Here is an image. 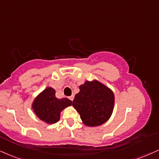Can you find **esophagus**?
<instances>
[{
	"mask_svg": "<svg viewBox=\"0 0 159 159\" xmlns=\"http://www.w3.org/2000/svg\"><path fill=\"white\" fill-rule=\"evenodd\" d=\"M69 98H70V100H71V101H73V99H74V95H72L71 96H70V97H69Z\"/></svg>",
	"mask_w": 159,
	"mask_h": 159,
	"instance_id": "esophagus-1",
	"label": "esophagus"
}]
</instances>
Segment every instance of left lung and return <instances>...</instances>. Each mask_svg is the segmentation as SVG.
<instances>
[{"label":"left lung","instance_id":"8db88e82","mask_svg":"<svg viewBox=\"0 0 159 159\" xmlns=\"http://www.w3.org/2000/svg\"><path fill=\"white\" fill-rule=\"evenodd\" d=\"M79 89L72 106L80 114L83 123L89 127L105 123L113 110L115 97L112 91L96 80L87 81Z\"/></svg>","mask_w":159,"mask_h":159}]
</instances>
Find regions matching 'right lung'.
<instances>
[{
  "instance_id": "add662e5",
  "label": "right lung",
  "mask_w": 159,
  "mask_h": 159,
  "mask_svg": "<svg viewBox=\"0 0 159 159\" xmlns=\"http://www.w3.org/2000/svg\"><path fill=\"white\" fill-rule=\"evenodd\" d=\"M72 104V101L68 98H57L55 89L47 87L36 97L32 107L41 121L54 124L60 119L61 111Z\"/></svg>"
}]
</instances>
